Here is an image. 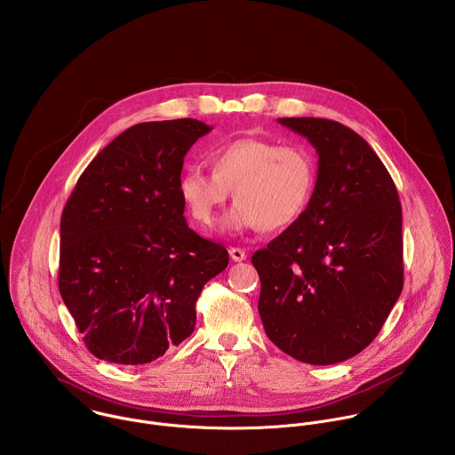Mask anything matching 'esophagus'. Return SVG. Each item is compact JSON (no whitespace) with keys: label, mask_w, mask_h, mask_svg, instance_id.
I'll use <instances>...</instances> for the list:
<instances>
[{"label":"esophagus","mask_w":455,"mask_h":455,"mask_svg":"<svg viewBox=\"0 0 455 455\" xmlns=\"http://www.w3.org/2000/svg\"><path fill=\"white\" fill-rule=\"evenodd\" d=\"M229 258L235 260V262H242V260L247 259V254L243 249H238V247H231L229 249Z\"/></svg>","instance_id":"34e87169"}]
</instances>
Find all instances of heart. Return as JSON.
Returning <instances> with one entry per match:
<instances>
[{
  "label": "heart",
  "mask_w": 455,
  "mask_h": 455,
  "mask_svg": "<svg viewBox=\"0 0 455 455\" xmlns=\"http://www.w3.org/2000/svg\"><path fill=\"white\" fill-rule=\"evenodd\" d=\"M208 161L212 173L189 166L177 182L184 206L203 228L217 222L229 191L236 203L222 220L228 233L283 229L303 213L314 193L315 163L303 147L236 138L215 147Z\"/></svg>",
  "instance_id": "1"
}]
</instances>
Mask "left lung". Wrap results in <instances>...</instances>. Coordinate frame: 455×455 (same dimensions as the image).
<instances>
[{
	"mask_svg": "<svg viewBox=\"0 0 455 455\" xmlns=\"http://www.w3.org/2000/svg\"><path fill=\"white\" fill-rule=\"evenodd\" d=\"M278 123L317 150L305 212L252 256L267 338L308 364L364 350L403 291L401 203L387 168L355 131L327 119Z\"/></svg>",
	"mask_w": 455,
	"mask_h": 455,
	"instance_id": "left-lung-1",
	"label": "left lung"
}]
</instances>
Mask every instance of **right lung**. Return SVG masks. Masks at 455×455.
I'll return each mask as SVG.
<instances>
[{
	"instance_id": "1",
	"label": "right lung",
	"mask_w": 455,
	"mask_h": 455,
	"mask_svg": "<svg viewBox=\"0 0 455 455\" xmlns=\"http://www.w3.org/2000/svg\"><path fill=\"white\" fill-rule=\"evenodd\" d=\"M210 131L196 119L131 126L66 201L60 292L98 359L147 364L182 343L203 285L229 262L188 226L177 191L186 154Z\"/></svg>"
}]
</instances>
